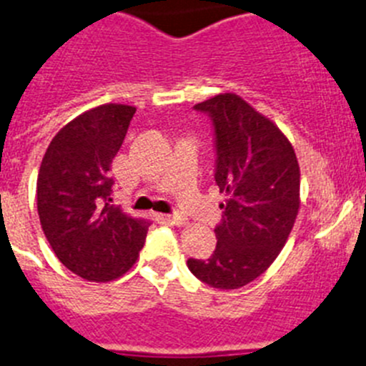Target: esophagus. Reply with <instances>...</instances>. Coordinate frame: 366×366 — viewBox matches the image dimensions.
Listing matches in <instances>:
<instances>
[{"mask_svg":"<svg viewBox=\"0 0 366 366\" xmlns=\"http://www.w3.org/2000/svg\"><path fill=\"white\" fill-rule=\"evenodd\" d=\"M166 220L169 222V224L177 225V227H182V225H187V218H186V217H182V214H179V213L167 214Z\"/></svg>","mask_w":366,"mask_h":366,"instance_id":"obj_1","label":"esophagus"}]
</instances>
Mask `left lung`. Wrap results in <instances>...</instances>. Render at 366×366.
<instances>
[{"label": "left lung", "mask_w": 366, "mask_h": 366, "mask_svg": "<svg viewBox=\"0 0 366 366\" xmlns=\"http://www.w3.org/2000/svg\"><path fill=\"white\" fill-rule=\"evenodd\" d=\"M214 132V182L227 193L217 249L187 267L214 289H240L276 260L300 209V166L292 144L251 104L220 94L194 104Z\"/></svg>", "instance_id": "obj_1"}]
</instances>
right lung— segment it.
Masks as SVG:
<instances>
[{"label":"right lung","instance_id":"1","mask_svg":"<svg viewBox=\"0 0 366 366\" xmlns=\"http://www.w3.org/2000/svg\"><path fill=\"white\" fill-rule=\"evenodd\" d=\"M135 108L102 104L57 132L37 175V213L61 264L90 282H110L137 262L149 222L112 200V160Z\"/></svg>","mask_w":366,"mask_h":366}]
</instances>
